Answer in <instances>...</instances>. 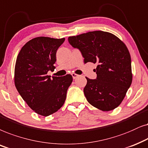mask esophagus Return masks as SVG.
I'll list each match as a JSON object with an SVG mask.
<instances>
[{"instance_id": "34e87169", "label": "esophagus", "mask_w": 148, "mask_h": 148, "mask_svg": "<svg viewBox=\"0 0 148 148\" xmlns=\"http://www.w3.org/2000/svg\"><path fill=\"white\" fill-rule=\"evenodd\" d=\"M72 77H73V79H76V78L79 76V75H78V74H75V73H72Z\"/></svg>"}]
</instances>
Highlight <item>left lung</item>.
I'll list each match as a JSON object with an SVG mask.
<instances>
[{
    "instance_id": "left-lung-1",
    "label": "left lung",
    "mask_w": 148,
    "mask_h": 148,
    "mask_svg": "<svg viewBox=\"0 0 148 148\" xmlns=\"http://www.w3.org/2000/svg\"><path fill=\"white\" fill-rule=\"evenodd\" d=\"M81 51L84 64H97V79L87 80L84 95L92 106L107 112L122 103L133 80L131 60L127 46L107 32L93 31L68 38Z\"/></svg>"
}]
</instances>
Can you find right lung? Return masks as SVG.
Instances as JSON below:
<instances>
[{
    "label": "right lung",
    "instance_id": "add662e5",
    "mask_svg": "<svg viewBox=\"0 0 148 148\" xmlns=\"http://www.w3.org/2000/svg\"><path fill=\"white\" fill-rule=\"evenodd\" d=\"M65 38L36 37L23 45L17 56L14 82L17 91L36 114L48 116L64 104L67 90L72 82L70 74L47 75L53 70L58 49Z\"/></svg>",
    "mask_w": 148,
    "mask_h": 148
}]
</instances>
